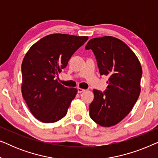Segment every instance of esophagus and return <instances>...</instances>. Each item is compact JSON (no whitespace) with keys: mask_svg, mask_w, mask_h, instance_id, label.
<instances>
[{"mask_svg":"<svg viewBox=\"0 0 158 158\" xmlns=\"http://www.w3.org/2000/svg\"><path fill=\"white\" fill-rule=\"evenodd\" d=\"M85 89H83V88H77V92L79 93V94H81V93H83L85 91Z\"/></svg>","mask_w":158,"mask_h":158,"instance_id":"obj_1","label":"esophagus"}]
</instances>
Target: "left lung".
Listing matches in <instances>:
<instances>
[{
	"mask_svg": "<svg viewBox=\"0 0 158 158\" xmlns=\"http://www.w3.org/2000/svg\"><path fill=\"white\" fill-rule=\"evenodd\" d=\"M85 49L94 52L100 75L109 77L104 92L93 90L90 116L102 127L114 126L128 115L139 98L141 64L134 52L114 36L91 39Z\"/></svg>",
	"mask_w": 158,
	"mask_h": 158,
	"instance_id": "left-lung-1",
	"label": "left lung"
}]
</instances>
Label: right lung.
I'll list each match as a JSON object with an SVG mask.
<instances>
[{"label": "right lung", "instance_id": "1", "mask_svg": "<svg viewBox=\"0 0 158 158\" xmlns=\"http://www.w3.org/2000/svg\"><path fill=\"white\" fill-rule=\"evenodd\" d=\"M88 36L52 34L30 47L21 64L23 98L34 117L53 123L66 115L77 90L66 88L56 77Z\"/></svg>", "mask_w": 158, "mask_h": 158}]
</instances>
